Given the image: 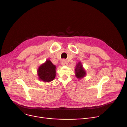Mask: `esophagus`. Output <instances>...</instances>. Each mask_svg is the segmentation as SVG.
<instances>
[{
    "label": "esophagus",
    "instance_id": "34e87169",
    "mask_svg": "<svg viewBox=\"0 0 127 127\" xmlns=\"http://www.w3.org/2000/svg\"><path fill=\"white\" fill-rule=\"evenodd\" d=\"M61 64H62V65H63V66H66V65H67V61H66V60H62V61Z\"/></svg>",
    "mask_w": 127,
    "mask_h": 127
}]
</instances>
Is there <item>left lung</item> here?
<instances>
[{
	"label": "left lung",
	"instance_id": "obj_1",
	"mask_svg": "<svg viewBox=\"0 0 127 127\" xmlns=\"http://www.w3.org/2000/svg\"><path fill=\"white\" fill-rule=\"evenodd\" d=\"M75 72L76 77L79 79H81L86 76V72L83 67L81 62H79L77 64L75 69Z\"/></svg>",
	"mask_w": 127,
	"mask_h": 127
}]
</instances>
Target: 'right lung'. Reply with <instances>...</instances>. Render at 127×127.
Segmentation results:
<instances>
[{
	"mask_svg": "<svg viewBox=\"0 0 127 127\" xmlns=\"http://www.w3.org/2000/svg\"><path fill=\"white\" fill-rule=\"evenodd\" d=\"M37 72L40 80L45 82H50L56 77V66L50 60L47 59L45 63L39 66Z\"/></svg>",
	"mask_w": 127,
	"mask_h": 127,
	"instance_id": "1",
	"label": "right lung"
}]
</instances>
